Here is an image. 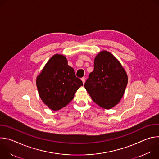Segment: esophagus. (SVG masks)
I'll list each match as a JSON object with an SVG mask.
<instances>
[{"label": "esophagus", "mask_w": 159, "mask_h": 159, "mask_svg": "<svg viewBox=\"0 0 159 159\" xmlns=\"http://www.w3.org/2000/svg\"><path fill=\"white\" fill-rule=\"evenodd\" d=\"M81 80H82L83 84H84V83H85V77H82V78L81 79Z\"/></svg>", "instance_id": "obj_1"}]
</instances>
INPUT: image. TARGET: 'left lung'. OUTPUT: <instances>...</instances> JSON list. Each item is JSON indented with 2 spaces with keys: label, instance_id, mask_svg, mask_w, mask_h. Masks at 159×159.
I'll return each mask as SVG.
<instances>
[{
  "label": "left lung",
  "instance_id": "8db88e82",
  "mask_svg": "<svg viewBox=\"0 0 159 159\" xmlns=\"http://www.w3.org/2000/svg\"><path fill=\"white\" fill-rule=\"evenodd\" d=\"M94 71L84 87L94 102L109 109L119 103L128 83V76L120 61L111 53L102 51L94 59Z\"/></svg>",
  "mask_w": 159,
  "mask_h": 159
}]
</instances>
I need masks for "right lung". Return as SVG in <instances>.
Wrapping results in <instances>:
<instances>
[{
  "mask_svg": "<svg viewBox=\"0 0 159 159\" xmlns=\"http://www.w3.org/2000/svg\"><path fill=\"white\" fill-rule=\"evenodd\" d=\"M82 80L75 76L65 56L53 55L36 78V86L42 101L50 109L59 110L74 98Z\"/></svg>",
  "mask_w": 159,
  "mask_h": 159,
  "instance_id": "1",
  "label": "right lung"
}]
</instances>
